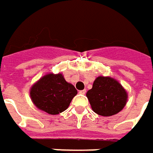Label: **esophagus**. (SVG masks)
<instances>
[{"mask_svg": "<svg viewBox=\"0 0 153 153\" xmlns=\"http://www.w3.org/2000/svg\"><path fill=\"white\" fill-rule=\"evenodd\" d=\"M79 94H85L86 90H85V89H83V90H80Z\"/></svg>", "mask_w": 153, "mask_h": 153, "instance_id": "1", "label": "esophagus"}]
</instances>
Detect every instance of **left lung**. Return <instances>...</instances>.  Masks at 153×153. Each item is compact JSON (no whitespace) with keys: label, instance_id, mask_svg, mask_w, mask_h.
<instances>
[{"label":"left lung","instance_id":"left-lung-1","mask_svg":"<svg viewBox=\"0 0 153 153\" xmlns=\"http://www.w3.org/2000/svg\"><path fill=\"white\" fill-rule=\"evenodd\" d=\"M86 95L92 110L103 117L118 113L128 100L126 90L117 80L110 76H98Z\"/></svg>","mask_w":153,"mask_h":153}]
</instances>
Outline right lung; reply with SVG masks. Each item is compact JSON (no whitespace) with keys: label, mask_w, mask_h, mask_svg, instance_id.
Masks as SVG:
<instances>
[{"label":"right lung","mask_w":153,"mask_h":153,"mask_svg":"<svg viewBox=\"0 0 153 153\" xmlns=\"http://www.w3.org/2000/svg\"><path fill=\"white\" fill-rule=\"evenodd\" d=\"M76 94L77 90L65 80L61 73L45 75L33 84L30 91L34 105L51 115L65 111Z\"/></svg>","instance_id":"obj_1"}]
</instances>
